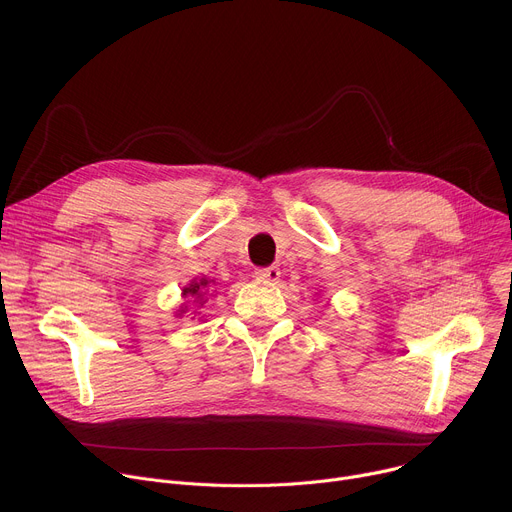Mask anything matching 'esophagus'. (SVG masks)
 I'll return each mask as SVG.
<instances>
[{"mask_svg":"<svg viewBox=\"0 0 512 512\" xmlns=\"http://www.w3.org/2000/svg\"><path fill=\"white\" fill-rule=\"evenodd\" d=\"M255 275H257L259 279H265V281H273V283H275V281L281 277V271H279V267L271 265V267H265V269H257Z\"/></svg>","mask_w":512,"mask_h":512,"instance_id":"esophagus-1","label":"esophagus"}]
</instances>
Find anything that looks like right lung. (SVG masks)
Wrapping results in <instances>:
<instances>
[{
	"mask_svg": "<svg viewBox=\"0 0 512 512\" xmlns=\"http://www.w3.org/2000/svg\"><path fill=\"white\" fill-rule=\"evenodd\" d=\"M216 285L214 279H208V277H200V279H192L188 285H184L182 289V298H186L188 302H194L198 308H202L206 304V296L214 294L216 289H212ZM188 312V306L186 302L176 310V318H182L184 314Z\"/></svg>",
	"mask_w": 512,
	"mask_h": 512,
	"instance_id": "right-lung-1",
	"label": "right lung"
}]
</instances>
